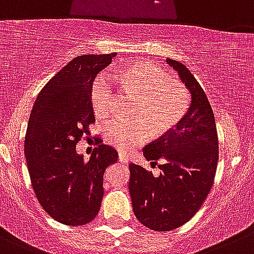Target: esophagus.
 Instances as JSON below:
<instances>
[{
  "mask_svg": "<svg viewBox=\"0 0 254 254\" xmlns=\"http://www.w3.org/2000/svg\"><path fill=\"white\" fill-rule=\"evenodd\" d=\"M118 159H120L121 163H123V165H127L128 163V158H127V156L123 153H120V156H118Z\"/></svg>",
  "mask_w": 254,
  "mask_h": 254,
  "instance_id": "obj_1",
  "label": "esophagus"
}]
</instances>
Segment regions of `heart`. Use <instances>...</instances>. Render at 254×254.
<instances>
[{"instance_id": "1", "label": "heart", "mask_w": 254, "mask_h": 254, "mask_svg": "<svg viewBox=\"0 0 254 254\" xmlns=\"http://www.w3.org/2000/svg\"><path fill=\"white\" fill-rule=\"evenodd\" d=\"M125 91L138 95L134 118H115L105 128L107 141L122 152L144 143L151 134L161 136L182 120L190 106L188 91L180 81L157 64L137 61L120 72ZM118 91L106 74L96 77L91 86V102L96 115L107 118L115 112Z\"/></svg>"}]
</instances>
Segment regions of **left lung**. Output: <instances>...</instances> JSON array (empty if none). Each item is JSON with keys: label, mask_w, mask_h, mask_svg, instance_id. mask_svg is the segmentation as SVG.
<instances>
[{"label": "left lung", "mask_w": 254, "mask_h": 254, "mask_svg": "<svg viewBox=\"0 0 254 254\" xmlns=\"http://www.w3.org/2000/svg\"><path fill=\"white\" fill-rule=\"evenodd\" d=\"M190 89L192 103L175 129L147 144L143 154L158 177L129 163V194L136 218L152 231H172L190 221L211 190L218 163V133L207 95L190 69L166 60Z\"/></svg>", "instance_id": "1"}]
</instances>
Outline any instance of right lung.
<instances>
[{
	"label": "right lung",
	"mask_w": 254,
	"mask_h": 254,
	"mask_svg": "<svg viewBox=\"0 0 254 254\" xmlns=\"http://www.w3.org/2000/svg\"><path fill=\"white\" fill-rule=\"evenodd\" d=\"M116 55L73 59L43 86L31 111L25 138L31 185L48 216L66 226L95 219L105 193L103 173L118 159L117 151L101 138L88 162L76 153L77 143L89 138V126L96 122L93 78Z\"/></svg>",
	"instance_id": "1"
}]
</instances>
